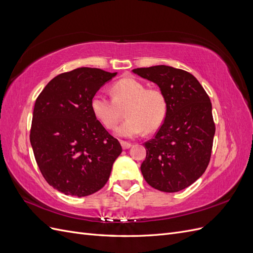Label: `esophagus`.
<instances>
[{
  "instance_id": "1",
  "label": "esophagus",
  "mask_w": 253,
  "mask_h": 253,
  "mask_svg": "<svg viewBox=\"0 0 253 253\" xmlns=\"http://www.w3.org/2000/svg\"><path fill=\"white\" fill-rule=\"evenodd\" d=\"M120 144H121V147H122V149L124 150H126V149H129L132 147V144L129 143V142H126V141H124V140H121L120 141Z\"/></svg>"
}]
</instances>
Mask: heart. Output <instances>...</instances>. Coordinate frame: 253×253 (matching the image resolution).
<instances>
[{"label":"heart","mask_w":253,"mask_h":253,"mask_svg":"<svg viewBox=\"0 0 253 253\" xmlns=\"http://www.w3.org/2000/svg\"><path fill=\"white\" fill-rule=\"evenodd\" d=\"M113 98L96 94L90 101L95 117L106 128L116 126L126 109L127 117L116 128V135L124 138H134L144 129H156L164 121L167 113V100L164 93L147 86L134 78H124L112 87Z\"/></svg>","instance_id":"b5f03b06"}]
</instances>
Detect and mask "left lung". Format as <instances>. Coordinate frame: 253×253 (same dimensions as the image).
Returning a JSON list of instances; mask_svg holds the SVG:
<instances>
[{
	"instance_id": "1",
	"label": "left lung",
	"mask_w": 253,
	"mask_h": 253,
	"mask_svg": "<svg viewBox=\"0 0 253 253\" xmlns=\"http://www.w3.org/2000/svg\"><path fill=\"white\" fill-rule=\"evenodd\" d=\"M132 72L157 84L167 100L163 126L144 143L143 178L163 192H178L200 178L210 162L215 134L210 98L193 75L179 68L156 65Z\"/></svg>"
}]
</instances>
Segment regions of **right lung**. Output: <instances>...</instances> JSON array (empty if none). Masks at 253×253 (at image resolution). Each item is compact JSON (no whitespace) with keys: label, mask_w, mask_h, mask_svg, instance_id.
<instances>
[{"label":"right lung","mask_w":253,"mask_h":253,"mask_svg":"<svg viewBox=\"0 0 253 253\" xmlns=\"http://www.w3.org/2000/svg\"><path fill=\"white\" fill-rule=\"evenodd\" d=\"M117 73L79 67L58 75L37 98L30 144L51 187L87 196L104 187L122 149L97 120L90 101Z\"/></svg>","instance_id":"obj_1"}]
</instances>
